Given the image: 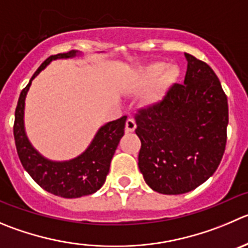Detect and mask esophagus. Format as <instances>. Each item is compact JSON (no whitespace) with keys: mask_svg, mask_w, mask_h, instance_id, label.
<instances>
[{"mask_svg":"<svg viewBox=\"0 0 248 248\" xmlns=\"http://www.w3.org/2000/svg\"><path fill=\"white\" fill-rule=\"evenodd\" d=\"M136 129V123L133 118H129L125 123V131L126 133H133Z\"/></svg>","mask_w":248,"mask_h":248,"instance_id":"esophagus-1","label":"esophagus"}]
</instances>
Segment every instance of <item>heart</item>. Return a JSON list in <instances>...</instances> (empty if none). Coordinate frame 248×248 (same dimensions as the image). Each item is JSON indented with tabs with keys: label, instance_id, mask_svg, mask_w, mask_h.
Instances as JSON below:
<instances>
[{
	"label": "heart",
	"instance_id": "b5f03b06",
	"mask_svg": "<svg viewBox=\"0 0 248 248\" xmlns=\"http://www.w3.org/2000/svg\"><path fill=\"white\" fill-rule=\"evenodd\" d=\"M140 77L143 84H150V82L155 81L157 78H159L158 86L153 93V100L157 101L161 98L162 93L164 90H167L168 87H170L171 85L178 81L179 78H180V69L174 63L166 65V63L163 62H155L146 65L141 70Z\"/></svg>",
	"mask_w": 248,
	"mask_h": 248
}]
</instances>
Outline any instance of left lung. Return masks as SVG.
Returning <instances> with one entry per match:
<instances>
[{"label": "left lung", "mask_w": 248, "mask_h": 248, "mask_svg": "<svg viewBox=\"0 0 248 248\" xmlns=\"http://www.w3.org/2000/svg\"><path fill=\"white\" fill-rule=\"evenodd\" d=\"M184 85L136 114L141 140L139 169L153 191L180 195L199 187L218 168L225 151L228 98L208 64L188 53Z\"/></svg>", "instance_id": "1"}]
</instances>
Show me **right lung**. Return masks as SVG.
Listing matches in <instances>:
<instances>
[{"label":"right lung","mask_w":248,"mask_h":248,"mask_svg":"<svg viewBox=\"0 0 248 248\" xmlns=\"http://www.w3.org/2000/svg\"><path fill=\"white\" fill-rule=\"evenodd\" d=\"M84 53L78 49L47 58L20 93L16 108L14 140L19 159L30 176L44 190L64 199H78L100 190L109 171L110 161L124 135L126 115L101 126L84 152L68 161H53L45 157L30 142L25 131V98L31 82L52 61L68 60Z\"/></svg>","instance_id":"obj_1"}]
</instances>
